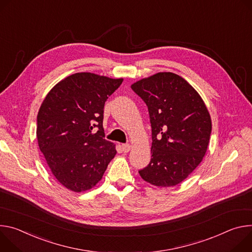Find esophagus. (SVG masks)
Segmentation results:
<instances>
[{"label":"esophagus","instance_id":"1","mask_svg":"<svg viewBox=\"0 0 252 252\" xmlns=\"http://www.w3.org/2000/svg\"><path fill=\"white\" fill-rule=\"evenodd\" d=\"M122 149H123V152L124 153H127L130 151L131 149V145L128 144V143H125V144H122Z\"/></svg>","mask_w":252,"mask_h":252}]
</instances>
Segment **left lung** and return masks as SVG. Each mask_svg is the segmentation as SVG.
<instances>
[{
    "label": "left lung",
    "mask_w": 252,
    "mask_h": 252,
    "mask_svg": "<svg viewBox=\"0 0 252 252\" xmlns=\"http://www.w3.org/2000/svg\"><path fill=\"white\" fill-rule=\"evenodd\" d=\"M131 88L147 105L152 132L151 159L139 174L155 186H175L205 155L211 134L207 108L190 84L174 73H157Z\"/></svg>",
    "instance_id": "left-lung-1"
}]
</instances>
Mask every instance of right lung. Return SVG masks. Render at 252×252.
Wrapping results in <instances>:
<instances>
[{
  "label": "right lung",
  "instance_id": "right-lung-1",
  "mask_svg": "<svg viewBox=\"0 0 252 252\" xmlns=\"http://www.w3.org/2000/svg\"><path fill=\"white\" fill-rule=\"evenodd\" d=\"M122 82L76 73L59 82L40 107V150L56 179L72 191L95 186L116 155L114 144L105 139L104 105Z\"/></svg>",
  "mask_w": 252,
  "mask_h": 252
}]
</instances>
